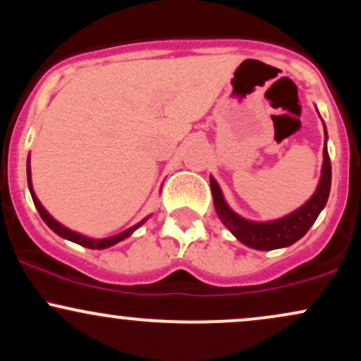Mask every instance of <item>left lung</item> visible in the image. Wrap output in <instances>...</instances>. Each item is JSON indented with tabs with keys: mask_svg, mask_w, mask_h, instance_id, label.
<instances>
[{
	"mask_svg": "<svg viewBox=\"0 0 361 361\" xmlns=\"http://www.w3.org/2000/svg\"><path fill=\"white\" fill-rule=\"evenodd\" d=\"M326 142L327 132L324 126V151H322L324 159H322L321 178H319L316 192L310 195L309 200L304 205H300L299 209L280 219H273V221H251V219L235 214L224 198L217 180L210 176V190H212L215 212H217L221 222L233 233L239 243H243L247 247H252V250L271 251L292 246L293 243L304 238L305 233L312 227V224L316 222L319 214L326 207L327 198H329L331 161L329 154H327Z\"/></svg>",
	"mask_w": 361,
	"mask_h": 361,
	"instance_id": "8db88e82",
	"label": "left lung"
}]
</instances>
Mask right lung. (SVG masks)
Masks as SVG:
<instances>
[{
	"label": "right lung",
	"instance_id": "obj_1",
	"mask_svg": "<svg viewBox=\"0 0 361 361\" xmlns=\"http://www.w3.org/2000/svg\"><path fill=\"white\" fill-rule=\"evenodd\" d=\"M27 181H28V190H30V195H32V200H34L35 209L39 210V214H40V217H42V221H44L45 224H47V226L51 227V229H52L54 233H56L57 235H61V238L68 239V241H71V243L80 244V246L90 247V250H106V247L115 246V244H117V243L123 241V239H127L128 235L134 234L135 231H137L139 227L142 226V224L146 222L149 217H151V215H147L146 219H142V221L135 224V226L128 227V229H126V231H123V233H120V234L110 235V238H102V239H98V238H88V235L76 233V231H73V229H69V227H66L64 224H61L59 221H56V219H54L52 215L49 214L47 210H45V207H44L42 204H40V200H39V198H37V195H35V192H34V185H32L30 154H28V159H27Z\"/></svg>",
	"mask_w": 361,
	"mask_h": 361
}]
</instances>
